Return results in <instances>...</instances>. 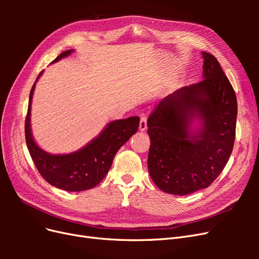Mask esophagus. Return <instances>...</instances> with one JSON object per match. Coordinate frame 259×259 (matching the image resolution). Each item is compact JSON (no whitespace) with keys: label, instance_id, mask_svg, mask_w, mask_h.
<instances>
[{"label":"esophagus","instance_id":"esophagus-1","mask_svg":"<svg viewBox=\"0 0 259 259\" xmlns=\"http://www.w3.org/2000/svg\"><path fill=\"white\" fill-rule=\"evenodd\" d=\"M139 130H140V131H146V130H147V117H146L145 115L140 116Z\"/></svg>","mask_w":259,"mask_h":259}]
</instances>
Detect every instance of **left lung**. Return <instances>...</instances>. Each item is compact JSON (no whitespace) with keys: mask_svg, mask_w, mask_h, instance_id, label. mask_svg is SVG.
I'll list each match as a JSON object with an SVG mask.
<instances>
[{"mask_svg":"<svg viewBox=\"0 0 259 259\" xmlns=\"http://www.w3.org/2000/svg\"><path fill=\"white\" fill-rule=\"evenodd\" d=\"M204 80L163 98L147 122L148 169L162 191L187 195L222 173L236 138V93L211 54L202 52ZM194 119L201 126L192 132Z\"/></svg>","mask_w":259,"mask_h":259,"instance_id":"obj_1","label":"left lung"}]
</instances>
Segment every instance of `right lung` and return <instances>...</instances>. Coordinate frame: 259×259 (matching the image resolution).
<instances>
[{
  "instance_id": "obj_1",
  "label": "right lung",
  "mask_w": 259,
  "mask_h": 259,
  "mask_svg": "<svg viewBox=\"0 0 259 259\" xmlns=\"http://www.w3.org/2000/svg\"><path fill=\"white\" fill-rule=\"evenodd\" d=\"M72 52L73 50H69L61 53L53 62L67 57ZM42 72L37 75L36 81ZM35 83L29 96L25 134L28 150L38 173L49 184L66 191L77 192L96 187L108 174L117 150L137 132L139 117L131 116L110 122L98 137L94 138L91 143L75 152L51 154L35 144L31 133L30 111Z\"/></svg>"
}]
</instances>
